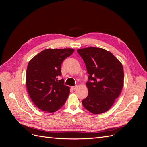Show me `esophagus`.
I'll return each instance as SVG.
<instances>
[{"label":"esophagus","mask_w":147,"mask_h":147,"mask_svg":"<svg viewBox=\"0 0 147 147\" xmlns=\"http://www.w3.org/2000/svg\"><path fill=\"white\" fill-rule=\"evenodd\" d=\"M77 86H72V87H71V88H72L73 90H76V89H77Z\"/></svg>","instance_id":"esophagus-1"}]
</instances>
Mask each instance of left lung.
Here are the masks:
<instances>
[{
  "instance_id": "left-lung-1",
  "label": "left lung",
  "mask_w": 147,
  "mask_h": 147,
  "mask_svg": "<svg viewBox=\"0 0 147 147\" xmlns=\"http://www.w3.org/2000/svg\"><path fill=\"white\" fill-rule=\"evenodd\" d=\"M77 53L86 65L88 74V95L82 100L90 112L99 114L109 110L122 90L124 71L121 63L104 49L89 47Z\"/></svg>"
}]
</instances>
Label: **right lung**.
<instances>
[{"label": "right lung", "instance_id": "right-lung-1", "mask_svg": "<svg viewBox=\"0 0 147 147\" xmlns=\"http://www.w3.org/2000/svg\"><path fill=\"white\" fill-rule=\"evenodd\" d=\"M71 48L46 49L31 59L26 70V87L38 108L55 112L65 104L70 93L61 76V64L74 53Z\"/></svg>", "mask_w": 147, "mask_h": 147}]
</instances>
